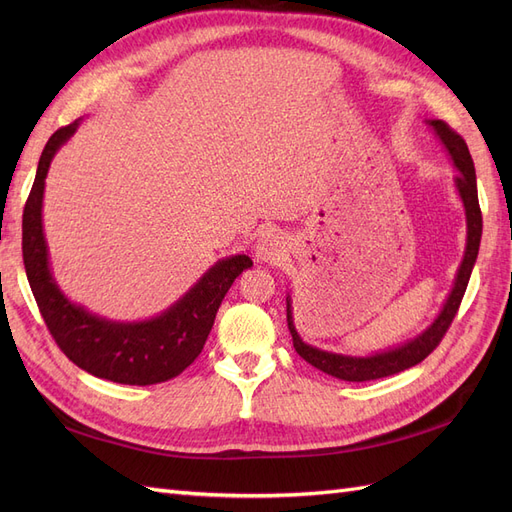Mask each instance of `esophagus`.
Listing matches in <instances>:
<instances>
[{"mask_svg":"<svg viewBox=\"0 0 512 512\" xmlns=\"http://www.w3.org/2000/svg\"><path fill=\"white\" fill-rule=\"evenodd\" d=\"M286 252V241L277 230H265L262 235L256 239L254 245V254L260 262H275L280 260Z\"/></svg>","mask_w":512,"mask_h":512,"instance_id":"1","label":"esophagus"}]
</instances>
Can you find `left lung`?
<instances>
[{"label": "left lung", "instance_id": "1", "mask_svg": "<svg viewBox=\"0 0 512 512\" xmlns=\"http://www.w3.org/2000/svg\"><path fill=\"white\" fill-rule=\"evenodd\" d=\"M427 126L433 130V134L438 136V141L444 145L448 156H451L453 166L459 170V175L455 177L453 185H455V192L463 205V211H466V250H463V258H461V265L457 269L453 288H451V292H448L440 314L433 318L429 327H425L414 337L406 339V342H401V344L391 346L386 350H376L367 356L331 352V350H322V348H316L312 344L303 342L297 327H294L292 299H290V294H286V318H288V329L292 335L294 350H297V354L309 365H314L316 369L324 371V374H329L333 378L346 380V382L378 380L384 376L399 374V371L421 363L425 356L429 352H433V348L440 344V339L444 337L446 329L451 327V322L459 309V303L463 299V292H466V288H468L474 262L478 256L480 235H483V215H480V207H478L474 162H472L466 141H463L457 132L448 128L444 121L427 119Z\"/></svg>", "mask_w": 512, "mask_h": 512}]
</instances>
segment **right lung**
I'll list each match as a JSON object with an SVG mask.
<instances>
[{"label":"right lung","mask_w":512,"mask_h":512,"mask_svg":"<svg viewBox=\"0 0 512 512\" xmlns=\"http://www.w3.org/2000/svg\"><path fill=\"white\" fill-rule=\"evenodd\" d=\"M83 119L57 130L46 143L32 192L23 211V262L40 314L68 359L87 374L119 384L147 386L179 376L203 350L215 314L237 277L252 267L245 254L211 265L196 284L158 316L123 322L89 312L59 288L44 237V181L55 153L79 130Z\"/></svg>","instance_id":"1"}]
</instances>
